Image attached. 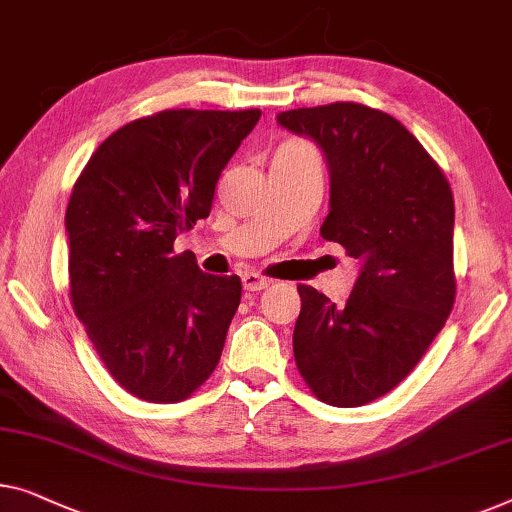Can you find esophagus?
I'll return each instance as SVG.
<instances>
[{"mask_svg":"<svg viewBox=\"0 0 512 512\" xmlns=\"http://www.w3.org/2000/svg\"><path fill=\"white\" fill-rule=\"evenodd\" d=\"M242 286H244V291H263V288L270 286V279H265L256 272H244L242 274Z\"/></svg>","mask_w":512,"mask_h":512,"instance_id":"obj_1","label":"esophagus"}]
</instances>
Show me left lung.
<instances>
[{"instance_id": "8db88e82", "label": "left lung", "mask_w": 512, "mask_h": 512, "mask_svg": "<svg viewBox=\"0 0 512 512\" xmlns=\"http://www.w3.org/2000/svg\"><path fill=\"white\" fill-rule=\"evenodd\" d=\"M277 122L321 145L330 166L321 235L360 261L344 305L298 286L295 365L321 402L369 404L413 372L453 311V191L418 138L383 110L337 101L286 110Z\"/></svg>"}]
</instances>
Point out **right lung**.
I'll use <instances>...</instances> for the list:
<instances>
[{"label": "right lung", "instance_id": "1", "mask_svg": "<svg viewBox=\"0 0 512 512\" xmlns=\"http://www.w3.org/2000/svg\"><path fill=\"white\" fill-rule=\"evenodd\" d=\"M261 110L175 108L103 140L66 207L69 295L103 367L129 395L175 404L210 379L240 307L173 242L212 210L221 170Z\"/></svg>", "mask_w": 512, "mask_h": 512}]
</instances>
